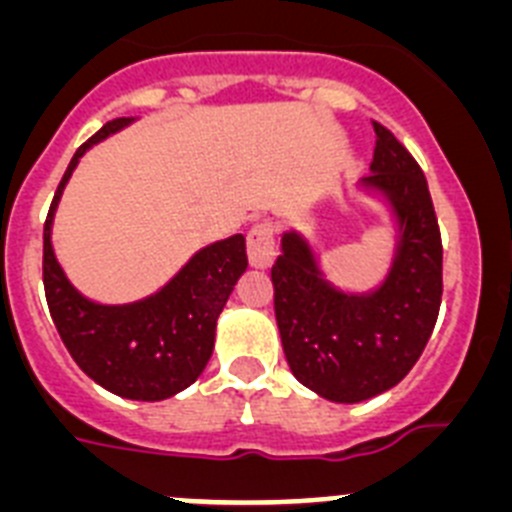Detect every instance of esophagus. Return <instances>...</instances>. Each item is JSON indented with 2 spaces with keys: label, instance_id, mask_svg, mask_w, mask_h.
Wrapping results in <instances>:
<instances>
[{
  "label": "esophagus",
  "instance_id": "1",
  "mask_svg": "<svg viewBox=\"0 0 512 512\" xmlns=\"http://www.w3.org/2000/svg\"><path fill=\"white\" fill-rule=\"evenodd\" d=\"M248 246V261L259 269L271 266L274 256H277V238H274V223L271 220H261L248 230L246 238Z\"/></svg>",
  "mask_w": 512,
  "mask_h": 512
}]
</instances>
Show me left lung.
I'll return each instance as SVG.
<instances>
[{
	"instance_id": "1",
	"label": "left lung",
	"mask_w": 512,
	"mask_h": 512,
	"mask_svg": "<svg viewBox=\"0 0 512 512\" xmlns=\"http://www.w3.org/2000/svg\"><path fill=\"white\" fill-rule=\"evenodd\" d=\"M372 171L364 184L387 194L400 223L390 277L372 295H343L320 274L297 233H284L271 266L284 356L297 379L333 402H361L390 390L431 338L443 292V246L418 161L372 122Z\"/></svg>"
}]
</instances>
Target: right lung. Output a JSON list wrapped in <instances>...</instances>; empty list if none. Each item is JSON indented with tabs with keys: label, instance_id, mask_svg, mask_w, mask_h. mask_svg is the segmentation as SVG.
<instances>
[{
	"label": "right lung",
	"instance_id": "add662e5",
	"mask_svg": "<svg viewBox=\"0 0 512 512\" xmlns=\"http://www.w3.org/2000/svg\"><path fill=\"white\" fill-rule=\"evenodd\" d=\"M128 122H107L71 158L45 217L43 287L58 336L81 372L115 395L153 402L182 392L202 374L215 346L217 315L248 259L243 235H230L194 253L158 295L133 305H94L71 287L51 248L53 210L84 151Z\"/></svg>",
	"mask_w": 512,
	"mask_h": 512
}]
</instances>
